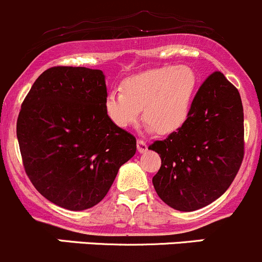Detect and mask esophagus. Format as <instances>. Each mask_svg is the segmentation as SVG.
I'll return each mask as SVG.
<instances>
[{
  "instance_id": "obj_1",
  "label": "esophagus",
  "mask_w": 262,
  "mask_h": 262,
  "mask_svg": "<svg viewBox=\"0 0 262 262\" xmlns=\"http://www.w3.org/2000/svg\"><path fill=\"white\" fill-rule=\"evenodd\" d=\"M147 150V144L144 140H137V151L145 152Z\"/></svg>"
}]
</instances>
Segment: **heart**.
<instances>
[{
  "label": "heart",
  "instance_id": "b5f03b06",
  "mask_svg": "<svg viewBox=\"0 0 262 262\" xmlns=\"http://www.w3.org/2000/svg\"><path fill=\"white\" fill-rule=\"evenodd\" d=\"M198 84V75L187 64L149 70L126 79L122 90H111L105 112L115 125L127 128L139 121L144 108L150 130L172 134L187 122Z\"/></svg>",
  "mask_w": 262,
  "mask_h": 262
}]
</instances>
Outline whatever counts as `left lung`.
Wrapping results in <instances>:
<instances>
[{
    "instance_id": "1",
    "label": "left lung",
    "mask_w": 262,
    "mask_h": 262,
    "mask_svg": "<svg viewBox=\"0 0 262 262\" xmlns=\"http://www.w3.org/2000/svg\"><path fill=\"white\" fill-rule=\"evenodd\" d=\"M243 107L238 90L222 72L204 81L187 122L149 149L162 165L152 177L158 196L170 208L193 211L219 199L243 160Z\"/></svg>"
}]
</instances>
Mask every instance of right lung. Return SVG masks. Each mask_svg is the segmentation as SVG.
I'll return each mask as SVG.
<instances>
[{
    "label": "right lung",
    "mask_w": 262,
    "mask_h": 262,
    "mask_svg": "<svg viewBox=\"0 0 262 262\" xmlns=\"http://www.w3.org/2000/svg\"><path fill=\"white\" fill-rule=\"evenodd\" d=\"M102 70H46L21 105L16 135L25 172L47 200L67 210L104 199L136 139L111 121Z\"/></svg>",
    "instance_id": "obj_1"
}]
</instances>
